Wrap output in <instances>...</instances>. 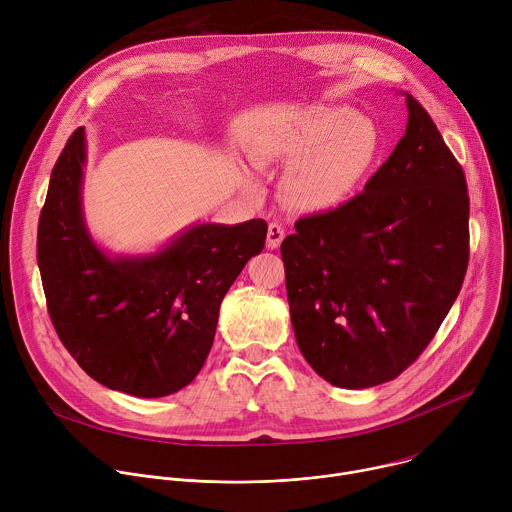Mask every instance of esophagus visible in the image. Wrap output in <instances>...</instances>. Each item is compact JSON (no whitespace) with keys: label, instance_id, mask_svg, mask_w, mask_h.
Instances as JSON below:
<instances>
[{"label":"esophagus","instance_id":"esophagus-1","mask_svg":"<svg viewBox=\"0 0 512 512\" xmlns=\"http://www.w3.org/2000/svg\"><path fill=\"white\" fill-rule=\"evenodd\" d=\"M283 237H285L283 227L277 225V223H271L269 229H267V247H269V249H279Z\"/></svg>","mask_w":512,"mask_h":512}]
</instances>
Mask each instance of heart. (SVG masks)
<instances>
[{"mask_svg":"<svg viewBox=\"0 0 512 512\" xmlns=\"http://www.w3.org/2000/svg\"><path fill=\"white\" fill-rule=\"evenodd\" d=\"M383 139L371 119L344 105H318L269 125L253 143L259 168H289L285 202L320 214L346 204L373 174ZM253 188V180L247 178Z\"/></svg>","mask_w":512,"mask_h":512,"instance_id":"obj_1","label":"heart"}]
</instances>
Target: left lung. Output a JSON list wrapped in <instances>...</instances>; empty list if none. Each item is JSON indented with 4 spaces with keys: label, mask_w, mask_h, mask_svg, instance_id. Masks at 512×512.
Instances as JSON below:
<instances>
[{
    "label": "left lung",
    "mask_w": 512,
    "mask_h": 512,
    "mask_svg": "<svg viewBox=\"0 0 512 512\" xmlns=\"http://www.w3.org/2000/svg\"><path fill=\"white\" fill-rule=\"evenodd\" d=\"M403 95L405 135L364 192L300 218L281 243L298 346L342 389L399 377L442 326L468 267L464 170L427 111Z\"/></svg>",
    "instance_id": "1"
}]
</instances>
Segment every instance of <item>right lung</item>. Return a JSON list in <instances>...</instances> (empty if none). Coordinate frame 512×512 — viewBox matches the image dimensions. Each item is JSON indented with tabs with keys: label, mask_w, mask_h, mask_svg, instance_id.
Instances as JSON below:
<instances>
[{
	"label": "right lung",
	"mask_w": 512,
	"mask_h": 512,
	"mask_svg": "<svg viewBox=\"0 0 512 512\" xmlns=\"http://www.w3.org/2000/svg\"><path fill=\"white\" fill-rule=\"evenodd\" d=\"M85 127L56 160L38 223V267L58 338L97 383L133 397L172 395L210 352L218 308L267 223H196L156 253L113 255L83 214Z\"/></svg>",
	"instance_id": "right-lung-1"
}]
</instances>
